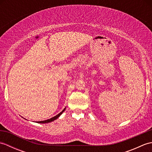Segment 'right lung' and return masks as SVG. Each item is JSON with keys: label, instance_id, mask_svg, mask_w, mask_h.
<instances>
[{"label": "right lung", "instance_id": "add662e5", "mask_svg": "<svg viewBox=\"0 0 152 152\" xmlns=\"http://www.w3.org/2000/svg\"><path fill=\"white\" fill-rule=\"evenodd\" d=\"M65 109H66V108H64L63 110V111L62 112H61L59 114H58L57 115H56V116H54V117H53V118H50V119H47V120H44V121H37V123H38V124H47V123H50V122H51V121H53L54 120H56V119H57L59 117V116L63 114V112L65 110Z\"/></svg>", "mask_w": 152, "mask_h": 152}]
</instances>
